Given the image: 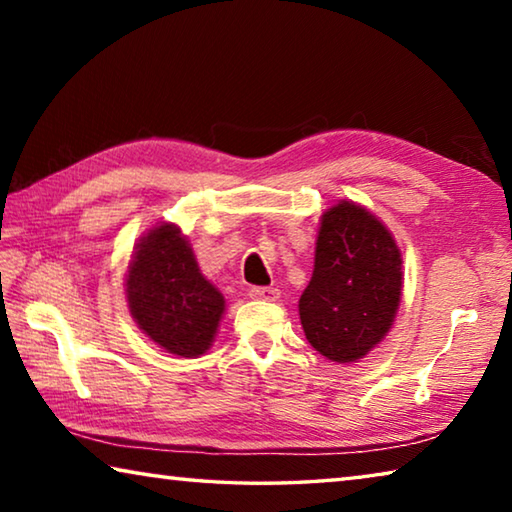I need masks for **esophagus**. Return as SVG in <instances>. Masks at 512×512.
<instances>
[{
  "instance_id": "obj_1",
  "label": "esophagus",
  "mask_w": 512,
  "mask_h": 512,
  "mask_svg": "<svg viewBox=\"0 0 512 512\" xmlns=\"http://www.w3.org/2000/svg\"><path fill=\"white\" fill-rule=\"evenodd\" d=\"M248 296L253 298V300H268V302H273V300L280 298V291L273 289V287H253V289L248 291Z\"/></svg>"
}]
</instances>
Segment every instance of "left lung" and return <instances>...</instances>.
<instances>
[{"label":"left lung","mask_w":512,"mask_h":512,"mask_svg":"<svg viewBox=\"0 0 512 512\" xmlns=\"http://www.w3.org/2000/svg\"><path fill=\"white\" fill-rule=\"evenodd\" d=\"M402 296V257L384 225L363 207H329L316 241L300 320L311 348L350 363L368 354L393 325Z\"/></svg>","instance_id":"8db88e82"}]
</instances>
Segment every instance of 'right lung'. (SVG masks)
<instances>
[{"label": "right lung", "instance_id": "right-lung-1", "mask_svg": "<svg viewBox=\"0 0 512 512\" xmlns=\"http://www.w3.org/2000/svg\"><path fill=\"white\" fill-rule=\"evenodd\" d=\"M126 296L144 334L178 357H198L210 348L225 309L223 296L198 271L192 248L171 223L158 225L137 244Z\"/></svg>", "mask_w": 512, "mask_h": 512}]
</instances>
